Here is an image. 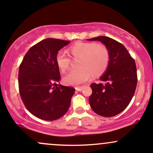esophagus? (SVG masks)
<instances>
[{
	"mask_svg": "<svg viewBox=\"0 0 153 153\" xmlns=\"http://www.w3.org/2000/svg\"><path fill=\"white\" fill-rule=\"evenodd\" d=\"M83 88H84V86H76V87H75V89H76V91H81Z\"/></svg>",
	"mask_w": 153,
	"mask_h": 153,
	"instance_id": "esophagus-1",
	"label": "esophagus"
}]
</instances>
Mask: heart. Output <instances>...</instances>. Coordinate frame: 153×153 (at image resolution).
Listing matches in <instances>:
<instances>
[{
	"mask_svg": "<svg viewBox=\"0 0 153 153\" xmlns=\"http://www.w3.org/2000/svg\"><path fill=\"white\" fill-rule=\"evenodd\" d=\"M72 59H77L78 69L70 71L65 75L63 81L66 84L78 86L89 79L91 74L98 77L105 73L109 66L110 54L104 45L94 42H77L68 49ZM56 63L62 72H65L71 63L70 57L60 51L56 54Z\"/></svg>",
	"mask_w": 153,
	"mask_h": 153,
	"instance_id": "1",
	"label": "heart"
}]
</instances>
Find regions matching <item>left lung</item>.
<instances>
[{"instance_id": "1", "label": "left lung", "mask_w": 153, "mask_h": 153, "mask_svg": "<svg viewBox=\"0 0 153 153\" xmlns=\"http://www.w3.org/2000/svg\"><path fill=\"white\" fill-rule=\"evenodd\" d=\"M87 40L101 42L110 54L108 67L100 78L105 83H91L92 93L89 98V104L97 114L114 117L128 107L136 91V63L125 46L113 39L100 36Z\"/></svg>"}]
</instances>
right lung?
<instances>
[{
    "label": "right lung",
    "instance_id": "right-lung-1",
    "mask_svg": "<svg viewBox=\"0 0 153 153\" xmlns=\"http://www.w3.org/2000/svg\"><path fill=\"white\" fill-rule=\"evenodd\" d=\"M70 41L48 38L28 50L18 74L19 91L27 110L39 119L53 121L70 108L75 88L58 84L60 72L56 54Z\"/></svg>",
    "mask_w": 153,
    "mask_h": 153
}]
</instances>
